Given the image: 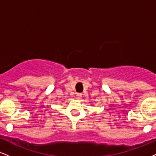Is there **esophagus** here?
I'll return each mask as SVG.
<instances>
[{"label": "esophagus", "mask_w": 156, "mask_h": 156, "mask_svg": "<svg viewBox=\"0 0 156 156\" xmlns=\"http://www.w3.org/2000/svg\"><path fill=\"white\" fill-rule=\"evenodd\" d=\"M82 97V94L81 93H77L76 94V98H78V99H80V98Z\"/></svg>", "instance_id": "esophagus-1"}]
</instances>
